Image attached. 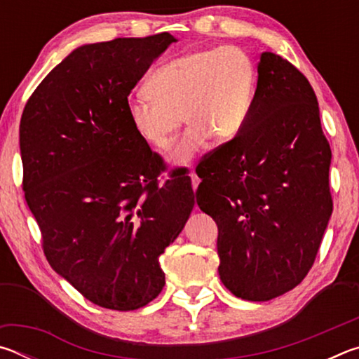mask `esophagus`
Wrapping results in <instances>:
<instances>
[{
  "mask_svg": "<svg viewBox=\"0 0 359 359\" xmlns=\"http://www.w3.org/2000/svg\"><path fill=\"white\" fill-rule=\"evenodd\" d=\"M190 177H191V188H193V191H196L198 190V185H199V177L194 172H191L190 174Z\"/></svg>",
  "mask_w": 359,
  "mask_h": 359,
  "instance_id": "obj_1",
  "label": "esophagus"
}]
</instances>
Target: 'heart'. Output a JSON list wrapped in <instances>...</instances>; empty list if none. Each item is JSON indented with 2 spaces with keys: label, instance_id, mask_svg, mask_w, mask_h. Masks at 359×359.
Wrapping results in <instances>:
<instances>
[{
  "label": "heart",
  "instance_id": "b5f03b06",
  "mask_svg": "<svg viewBox=\"0 0 359 359\" xmlns=\"http://www.w3.org/2000/svg\"><path fill=\"white\" fill-rule=\"evenodd\" d=\"M255 85V65L241 47L199 48L161 66L147 82L151 96H133L126 111L136 135L155 150L172 142L184 117L188 128L169 160L187 165L210 136L226 142L244 130Z\"/></svg>",
  "mask_w": 359,
  "mask_h": 359
}]
</instances>
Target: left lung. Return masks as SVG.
<instances>
[{
  "label": "left lung",
  "instance_id": "obj_1",
  "mask_svg": "<svg viewBox=\"0 0 359 359\" xmlns=\"http://www.w3.org/2000/svg\"><path fill=\"white\" fill-rule=\"evenodd\" d=\"M330 165L312 85L261 53L244 130L196 168V201L217 223L218 274L234 296L269 301L304 280L332 214Z\"/></svg>",
  "mask_w": 359,
  "mask_h": 359
}]
</instances>
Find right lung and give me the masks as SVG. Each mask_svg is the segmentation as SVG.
<instances>
[{"mask_svg":"<svg viewBox=\"0 0 359 359\" xmlns=\"http://www.w3.org/2000/svg\"><path fill=\"white\" fill-rule=\"evenodd\" d=\"M172 42L160 33L77 47L22 114L23 191L48 264L112 311H136L161 293L158 257L194 205L188 177L158 184L161 156L126 111L131 90Z\"/></svg>","mask_w":359,"mask_h":359,"instance_id":"add662e5","label":"right lung"}]
</instances>
